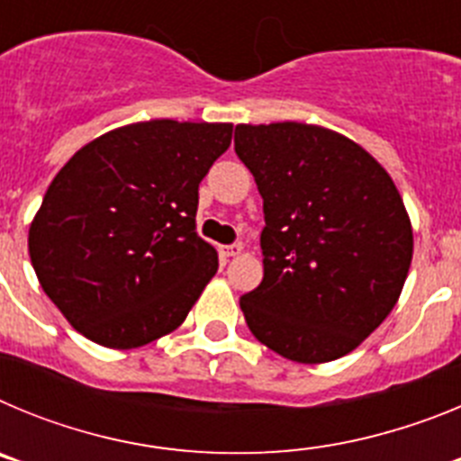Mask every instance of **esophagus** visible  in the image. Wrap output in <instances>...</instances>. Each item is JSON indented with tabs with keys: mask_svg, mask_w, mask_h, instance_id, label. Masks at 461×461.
I'll return each instance as SVG.
<instances>
[{
	"mask_svg": "<svg viewBox=\"0 0 461 461\" xmlns=\"http://www.w3.org/2000/svg\"><path fill=\"white\" fill-rule=\"evenodd\" d=\"M240 251H242V244H223V247H219V254H221L223 258H233Z\"/></svg>",
	"mask_w": 461,
	"mask_h": 461,
	"instance_id": "esophagus-1",
	"label": "esophagus"
}]
</instances>
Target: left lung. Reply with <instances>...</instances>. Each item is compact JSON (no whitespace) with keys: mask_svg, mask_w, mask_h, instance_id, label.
Wrapping results in <instances>:
<instances>
[{"mask_svg":"<svg viewBox=\"0 0 461 461\" xmlns=\"http://www.w3.org/2000/svg\"><path fill=\"white\" fill-rule=\"evenodd\" d=\"M235 152L263 198V281L240 297L251 335L303 365L351 353L388 319L413 228L388 170L316 124L235 126Z\"/></svg>","mask_w":461,"mask_h":461,"instance_id":"8db88e82","label":"left lung"}]
</instances>
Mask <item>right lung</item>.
Masks as SVG:
<instances>
[{
  "label": "right lung",
  "mask_w": 461,
  "mask_h": 461,
  "mask_svg": "<svg viewBox=\"0 0 461 461\" xmlns=\"http://www.w3.org/2000/svg\"><path fill=\"white\" fill-rule=\"evenodd\" d=\"M230 138L228 122H136L94 138L55 175L30 258L80 335L138 348L185 323L219 267L195 233L198 185Z\"/></svg>",
  "instance_id": "right-lung-1"
}]
</instances>
